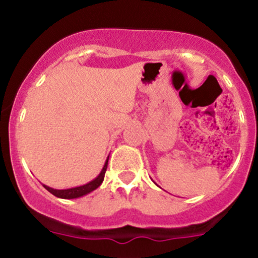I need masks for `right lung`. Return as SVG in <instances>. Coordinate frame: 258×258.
Returning a JSON list of instances; mask_svg holds the SVG:
<instances>
[{
	"label": "right lung",
	"instance_id": "right-lung-1",
	"mask_svg": "<svg viewBox=\"0 0 258 258\" xmlns=\"http://www.w3.org/2000/svg\"><path fill=\"white\" fill-rule=\"evenodd\" d=\"M108 160H109V158H108ZM108 160H106L104 167H103L102 172H100L99 176L97 177L96 179L92 180V182L87 183V184L81 185V186H76V188L63 189V190H58V189L49 188V186H47L44 184H43V186L49 191V193L54 195V197L61 198V199H75V198H80V197H82V195L91 193V191H93L94 189H97L100 184H102L103 179H104V176H105L106 167H108Z\"/></svg>",
	"mask_w": 258,
	"mask_h": 258
}]
</instances>
